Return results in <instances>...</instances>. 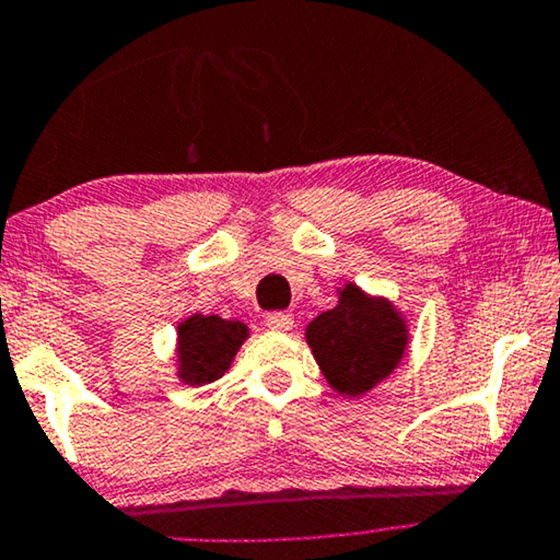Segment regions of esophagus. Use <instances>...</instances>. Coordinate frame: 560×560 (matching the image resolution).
<instances>
[{
	"mask_svg": "<svg viewBox=\"0 0 560 560\" xmlns=\"http://www.w3.org/2000/svg\"><path fill=\"white\" fill-rule=\"evenodd\" d=\"M265 326L270 330H290L293 328V315L285 311H275L265 315Z\"/></svg>",
	"mask_w": 560,
	"mask_h": 560,
	"instance_id": "esophagus-1",
	"label": "esophagus"
}]
</instances>
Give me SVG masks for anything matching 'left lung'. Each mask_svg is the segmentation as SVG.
Returning <instances> with one entry per match:
<instances>
[{"mask_svg":"<svg viewBox=\"0 0 560 560\" xmlns=\"http://www.w3.org/2000/svg\"><path fill=\"white\" fill-rule=\"evenodd\" d=\"M305 338L328 384L351 396L392 374L407 348V328L394 305L355 285L340 290L338 305L320 313Z\"/></svg>","mask_w":560,"mask_h":560,"instance_id":"left-lung-1","label":"left lung"}]
</instances>
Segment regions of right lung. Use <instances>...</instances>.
<instances>
[{
	"label": "right lung",
	"mask_w": 560,
	"mask_h": 560,
	"mask_svg": "<svg viewBox=\"0 0 560 560\" xmlns=\"http://www.w3.org/2000/svg\"><path fill=\"white\" fill-rule=\"evenodd\" d=\"M245 338V323L217 315H191L179 326V378L191 386L222 378Z\"/></svg>",
	"instance_id": "obj_1"
}]
</instances>
